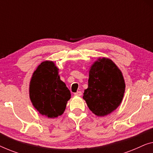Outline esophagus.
Listing matches in <instances>:
<instances>
[{"label":"esophagus","instance_id":"1","mask_svg":"<svg viewBox=\"0 0 153 153\" xmlns=\"http://www.w3.org/2000/svg\"><path fill=\"white\" fill-rule=\"evenodd\" d=\"M75 95H76V96H81L82 95V92L81 91H77L76 93H74Z\"/></svg>","mask_w":153,"mask_h":153}]
</instances>
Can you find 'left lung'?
I'll use <instances>...</instances> for the list:
<instances>
[{
	"label": "left lung",
	"mask_w": 153,
	"mask_h": 153,
	"mask_svg": "<svg viewBox=\"0 0 153 153\" xmlns=\"http://www.w3.org/2000/svg\"><path fill=\"white\" fill-rule=\"evenodd\" d=\"M125 86L122 73L115 64L108 58H100L91 67L83 99L95 115L103 117L120 106Z\"/></svg>",
	"instance_id": "left-lung-1"
}]
</instances>
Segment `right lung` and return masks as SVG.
Segmentation results:
<instances>
[{
  "mask_svg": "<svg viewBox=\"0 0 153 153\" xmlns=\"http://www.w3.org/2000/svg\"><path fill=\"white\" fill-rule=\"evenodd\" d=\"M29 97L41 115L55 118L62 115L70 91L58 75V68L52 61H44L33 72L29 84Z\"/></svg>",
  "mask_w": 153,
  "mask_h": 153,
  "instance_id": "add662e5",
  "label": "right lung"
}]
</instances>
